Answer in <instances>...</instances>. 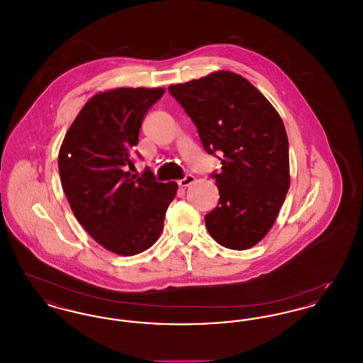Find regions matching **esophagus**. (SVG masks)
Returning <instances> with one entry per match:
<instances>
[{"label": "esophagus", "instance_id": "obj_1", "mask_svg": "<svg viewBox=\"0 0 363 363\" xmlns=\"http://www.w3.org/2000/svg\"><path fill=\"white\" fill-rule=\"evenodd\" d=\"M196 181V178H194V175H191V174H188L185 178H182V179H179L178 181V185L181 186V188H186V186H189L191 185L193 182Z\"/></svg>", "mask_w": 363, "mask_h": 363}]
</instances>
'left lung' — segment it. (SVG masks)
Instances as JSON below:
<instances>
[{
  "label": "left lung",
  "mask_w": 363,
  "mask_h": 363,
  "mask_svg": "<svg viewBox=\"0 0 363 363\" xmlns=\"http://www.w3.org/2000/svg\"><path fill=\"white\" fill-rule=\"evenodd\" d=\"M169 91L197 126L208 154L223 156L222 172L212 174L220 199L206 216L209 235L227 249H250L272 228L290 188L284 123L256 86L230 70Z\"/></svg>",
  "instance_id": "obj_1"
}]
</instances>
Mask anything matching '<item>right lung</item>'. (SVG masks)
<instances>
[{"label": "right lung", "mask_w": 363, "mask_h": 363, "mask_svg": "<svg viewBox=\"0 0 363 363\" xmlns=\"http://www.w3.org/2000/svg\"><path fill=\"white\" fill-rule=\"evenodd\" d=\"M164 88H114L95 94L70 125L58 154L70 209L104 249L135 256L159 238L178 185L128 172L138 132Z\"/></svg>", "instance_id": "1"}]
</instances>
